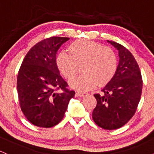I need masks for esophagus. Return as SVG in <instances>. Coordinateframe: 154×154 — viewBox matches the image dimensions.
Wrapping results in <instances>:
<instances>
[{
    "instance_id": "esophagus-1",
    "label": "esophagus",
    "mask_w": 154,
    "mask_h": 154,
    "mask_svg": "<svg viewBox=\"0 0 154 154\" xmlns=\"http://www.w3.org/2000/svg\"><path fill=\"white\" fill-rule=\"evenodd\" d=\"M86 94H88V93H85V92L82 91H77V93H76V95H77V97H82L84 96V95H85Z\"/></svg>"
}]
</instances>
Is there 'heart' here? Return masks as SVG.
<instances>
[{"label": "heart", "instance_id": "obj_1", "mask_svg": "<svg viewBox=\"0 0 154 154\" xmlns=\"http://www.w3.org/2000/svg\"><path fill=\"white\" fill-rule=\"evenodd\" d=\"M68 52L59 53L56 63L60 73L67 80H72L82 66V77L70 82L79 91H88L98 85H106L117 69V57L111 48L85 39L75 40L69 45Z\"/></svg>", "mask_w": 154, "mask_h": 154}]
</instances>
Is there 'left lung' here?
<instances>
[{
    "label": "left lung",
    "mask_w": 154,
    "mask_h": 154,
    "mask_svg": "<svg viewBox=\"0 0 154 154\" xmlns=\"http://www.w3.org/2000/svg\"><path fill=\"white\" fill-rule=\"evenodd\" d=\"M119 51V62L114 78L106 85L101 95L94 94L96 106L93 119L104 130H116L132 119L140 100L143 80L138 64L125 46L109 41Z\"/></svg>",
    "instance_id": "obj_1"
}]
</instances>
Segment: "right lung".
Segmentation results:
<instances>
[{
	"mask_svg": "<svg viewBox=\"0 0 154 154\" xmlns=\"http://www.w3.org/2000/svg\"><path fill=\"white\" fill-rule=\"evenodd\" d=\"M69 40L51 37L41 40L28 51L19 68L17 83L19 105L28 121L39 128L58 125L75 97V92L67 88L56 63L58 50Z\"/></svg>",
	"mask_w": 154,
	"mask_h": 154,
	"instance_id": "add662e5",
	"label": "right lung"
}]
</instances>
